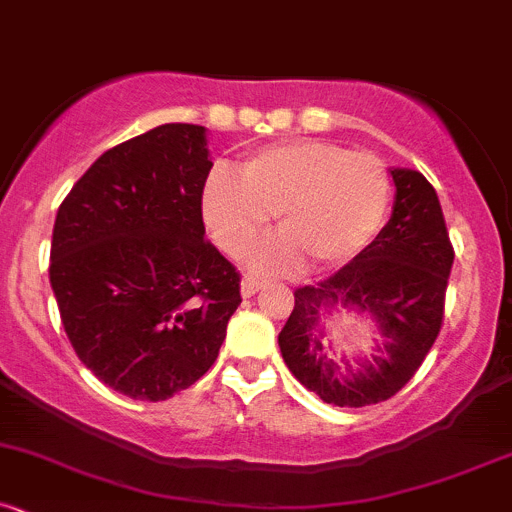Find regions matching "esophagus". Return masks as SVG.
<instances>
[{
    "label": "esophagus",
    "instance_id": "esophagus-1",
    "mask_svg": "<svg viewBox=\"0 0 512 512\" xmlns=\"http://www.w3.org/2000/svg\"><path fill=\"white\" fill-rule=\"evenodd\" d=\"M261 288H263V280H258V278L241 280V295H244V298H251V295H256Z\"/></svg>",
    "mask_w": 512,
    "mask_h": 512
}]
</instances>
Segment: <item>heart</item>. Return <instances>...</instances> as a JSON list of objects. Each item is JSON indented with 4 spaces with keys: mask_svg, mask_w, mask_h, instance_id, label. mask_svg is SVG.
<instances>
[{
    "mask_svg": "<svg viewBox=\"0 0 512 512\" xmlns=\"http://www.w3.org/2000/svg\"><path fill=\"white\" fill-rule=\"evenodd\" d=\"M390 178L371 153L329 141L268 146L236 166L214 170L202 188V217L219 246L246 258L278 219V236L254 256L263 273H290L307 261L339 268L361 256L383 229Z\"/></svg>",
    "mask_w": 512,
    "mask_h": 512,
    "instance_id": "b5f03b06",
    "label": "heart"
}]
</instances>
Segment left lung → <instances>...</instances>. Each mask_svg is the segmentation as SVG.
<instances>
[{
	"label": "left lung",
	"mask_w": 512,
	"mask_h": 512,
	"mask_svg": "<svg viewBox=\"0 0 512 512\" xmlns=\"http://www.w3.org/2000/svg\"><path fill=\"white\" fill-rule=\"evenodd\" d=\"M393 214L361 256L317 285L295 290V307L278 334L293 376L324 403L364 408L393 398L430 354L444 320L454 249L442 205L417 170L393 168ZM334 304L368 311L387 337L371 360H334L323 315Z\"/></svg>",
	"instance_id": "1"
}]
</instances>
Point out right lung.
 <instances>
[{"label": "right lung", "mask_w": 512, "mask_h": 512, "mask_svg": "<svg viewBox=\"0 0 512 512\" xmlns=\"http://www.w3.org/2000/svg\"><path fill=\"white\" fill-rule=\"evenodd\" d=\"M205 126L104 151L58 207L51 288L78 359L126 398H173L217 361L239 271L205 239Z\"/></svg>", "instance_id": "1"}]
</instances>
